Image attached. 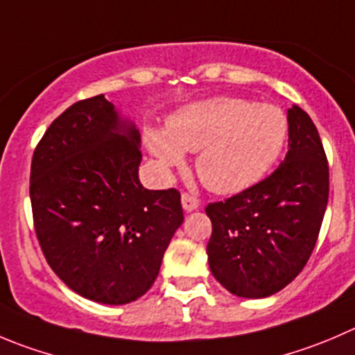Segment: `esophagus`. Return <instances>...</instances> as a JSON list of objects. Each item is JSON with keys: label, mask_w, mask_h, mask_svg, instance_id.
<instances>
[{"label": "esophagus", "mask_w": 355, "mask_h": 355, "mask_svg": "<svg viewBox=\"0 0 355 355\" xmlns=\"http://www.w3.org/2000/svg\"><path fill=\"white\" fill-rule=\"evenodd\" d=\"M182 208H184L185 211H194V209L199 208V199L187 194V192H184V194H182Z\"/></svg>", "instance_id": "34e87169"}]
</instances>
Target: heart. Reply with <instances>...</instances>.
<instances>
[{"label":"heart","mask_w":355,"mask_h":355,"mask_svg":"<svg viewBox=\"0 0 355 355\" xmlns=\"http://www.w3.org/2000/svg\"><path fill=\"white\" fill-rule=\"evenodd\" d=\"M288 119L279 107L246 98L213 97L170 116L164 130L147 128L144 140L161 170L182 166L196 153V171L216 194L253 187L279 159Z\"/></svg>","instance_id":"obj_1"}]
</instances>
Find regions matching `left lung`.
<instances>
[{
	"label": "left lung",
	"instance_id": "1",
	"mask_svg": "<svg viewBox=\"0 0 355 355\" xmlns=\"http://www.w3.org/2000/svg\"><path fill=\"white\" fill-rule=\"evenodd\" d=\"M329 194V168L311 116L288 109V154L253 187L206 206V246L215 279L236 297L265 298L291 283L318 241Z\"/></svg>",
	"mask_w": 355,
	"mask_h": 355
}]
</instances>
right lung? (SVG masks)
I'll return each mask as SVG.
<instances>
[{
    "label": "right lung",
    "instance_id": "right-lung-1",
    "mask_svg": "<svg viewBox=\"0 0 355 355\" xmlns=\"http://www.w3.org/2000/svg\"><path fill=\"white\" fill-rule=\"evenodd\" d=\"M140 132L104 95L65 109L31 163L34 229L53 272L81 297L135 302L184 222L180 192L139 180Z\"/></svg>",
    "mask_w": 355,
    "mask_h": 355
}]
</instances>
